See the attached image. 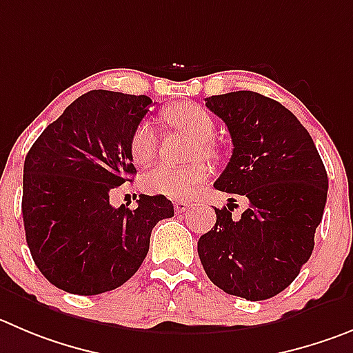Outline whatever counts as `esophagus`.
Segmentation results:
<instances>
[{
	"label": "esophagus",
	"mask_w": 353,
	"mask_h": 353,
	"mask_svg": "<svg viewBox=\"0 0 353 353\" xmlns=\"http://www.w3.org/2000/svg\"><path fill=\"white\" fill-rule=\"evenodd\" d=\"M174 207H176V212H184L190 207V202H186V200H176Z\"/></svg>",
	"instance_id": "obj_1"
}]
</instances>
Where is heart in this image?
Wrapping results in <instances>:
<instances>
[{"label":"heart","instance_id":"1","mask_svg":"<svg viewBox=\"0 0 353 353\" xmlns=\"http://www.w3.org/2000/svg\"><path fill=\"white\" fill-rule=\"evenodd\" d=\"M163 118L177 130L196 139L193 146V158H209L216 160L217 148L209 141L216 132V123L205 108L195 102H181L163 113ZM158 136L150 121H143L132 136L130 151L136 163H150L157 154ZM209 177V169L202 161H195L184 167H170L161 163L151 169L144 176L143 186L148 193L163 195L174 200H190L195 195L196 188Z\"/></svg>","mask_w":353,"mask_h":353}]
</instances>
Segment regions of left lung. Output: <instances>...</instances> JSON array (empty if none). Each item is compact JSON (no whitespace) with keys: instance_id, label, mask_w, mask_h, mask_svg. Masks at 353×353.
Here are the masks:
<instances>
[{"instance_id":"1","label":"left lung","mask_w":353,"mask_h":353,"mask_svg":"<svg viewBox=\"0 0 353 353\" xmlns=\"http://www.w3.org/2000/svg\"><path fill=\"white\" fill-rule=\"evenodd\" d=\"M228 127L233 154L214 186L242 195L249 207L200 236L207 276L225 292L261 301L284 291L314 251L327 199V172L310 134L273 99L240 90L205 99Z\"/></svg>"}]
</instances>
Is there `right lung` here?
<instances>
[{
	"mask_svg": "<svg viewBox=\"0 0 353 353\" xmlns=\"http://www.w3.org/2000/svg\"><path fill=\"white\" fill-rule=\"evenodd\" d=\"M153 104L146 95L92 90L41 132L24 161L22 217L39 272L71 294L113 291L139 270L151 230L174 216L163 195L136 209L110 193L136 174L130 143Z\"/></svg>",
	"mask_w": 353,
	"mask_h": 353,
	"instance_id": "1",
	"label": "right lung"
}]
</instances>
